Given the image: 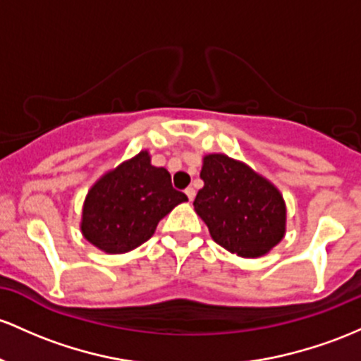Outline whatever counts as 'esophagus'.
<instances>
[{"label":"esophagus","mask_w":361,"mask_h":361,"mask_svg":"<svg viewBox=\"0 0 361 361\" xmlns=\"http://www.w3.org/2000/svg\"><path fill=\"white\" fill-rule=\"evenodd\" d=\"M185 193H187V197H188V200L192 202L193 199H195V190H193L192 187H188L187 190H185Z\"/></svg>","instance_id":"1"}]
</instances>
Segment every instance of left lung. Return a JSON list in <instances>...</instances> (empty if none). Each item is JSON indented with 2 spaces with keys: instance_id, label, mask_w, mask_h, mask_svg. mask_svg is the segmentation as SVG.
Here are the masks:
<instances>
[{
  "instance_id": "left-lung-1",
  "label": "left lung",
  "mask_w": 361,
  "mask_h": 361,
  "mask_svg": "<svg viewBox=\"0 0 361 361\" xmlns=\"http://www.w3.org/2000/svg\"><path fill=\"white\" fill-rule=\"evenodd\" d=\"M193 207L217 245L255 259L269 253L286 233V204L274 185L245 162L226 154L204 157Z\"/></svg>"
}]
</instances>
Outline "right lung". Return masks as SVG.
Listing matches in <instances>:
<instances>
[{
  "instance_id": "1",
  "label": "right lung",
  "mask_w": 361,
  "mask_h": 361,
  "mask_svg": "<svg viewBox=\"0 0 361 361\" xmlns=\"http://www.w3.org/2000/svg\"><path fill=\"white\" fill-rule=\"evenodd\" d=\"M187 195L173 188L168 169L150 164L147 150L121 162L92 185L82 209V235L106 253L145 243L157 223Z\"/></svg>"
}]
</instances>
